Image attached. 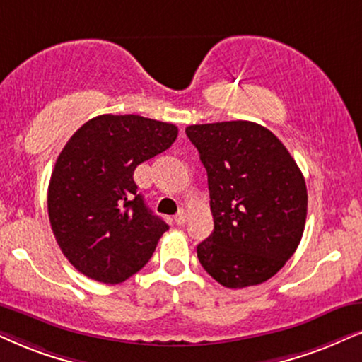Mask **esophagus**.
I'll use <instances>...</instances> for the list:
<instances>
[{
	"instance_id": "esophagus-1",
	"label": "esophagus",
	"mask_w": 362,
	"mask_h": 362,
	"mask_svg": "<svg viewBox=\"0 0 362 362\" xmlns=\"http://www.w3.org/2000/svg\"><path fill=\"white\" fill-rule=\"evenodd\" d=\"M187 218H189V214H187V210H184V209H182L180 212L175 215V222L178 223V226H184V223L187 222Z\"/></svg>"
}]
</instances>
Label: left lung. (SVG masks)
I'll use <instances>...</instances> for the list:
<instances>
[{
  "instance_id": "left-lung-1",
  "label": "left lung",
  "mask_w": 362,
  "mask_h": 362,
  "mask_svg": "<svg viewBox=\"0 0 362 362\" xmlns=\"http://www.w3.org/2000/svg\"><path fill=\"white\" fill-rule=\"evenodd\" d=\"M207 170L214 232L197 245L202 267L228 289L281 271L304 234L308 189L282 141L254 122L185 128Z\"/></svg>"
}]
</instances>
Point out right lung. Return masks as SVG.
<instances>
[{
  "instance_id": "right-lung-1",
  "label": "right lung",
  "mask_w": 362,
  "mask_h": 362,
  "mask_svg": "<svg viewBox=\"0 0 362 362\" xmlns=\"http://www.w3.org/2000/svg\"><path fill=\"white\" fill-rule=\"evenodd\" d=\"M177 135L172 123L108 113L66 141L49 178L48 215L76 271L120 284L148 262L168 226L145 205L134 172L165 152Z\"/></svg>"
}]
</instances>
